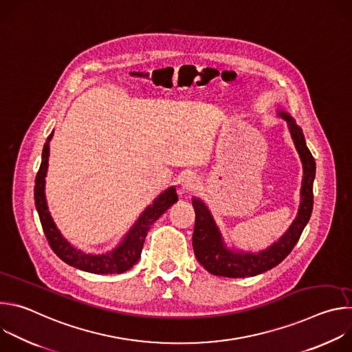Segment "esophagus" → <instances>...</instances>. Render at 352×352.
Masks as SVG:
<instances>
[{"instance_id":"esophagus-1","label":"esophagus","mask_w":352,"mask_h":352,"mask_svg":"<svg viewBox=\"0 0 352 352\" xmlns=\"http://www.w3.org/2000/svg\"><path fill=\"white\" fill-rule=\"evenodd\" d=\"M179 182H181L182 189L188 192V190L195 189V188L199 185V178H197L193 173H186V174L182 175V178H181Z\"/></svg>"}]
</instances>
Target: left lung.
<instances>
[{"instance_id":"left-lung-1","label":"left lung","mask_w":352,"mask_h":352,"mask_svg":"<svg viewBox=\"0 0 352 352\" xmlns=\"http://www.w3.org/2000/svg\"><path fill=\"white\" fill-rule=\"evenodd\" d=\"M289 125L291 136L304 164V181L300 189V205L298 216L288 231L270 248L259 254H241L228 250L221 239L219 228L202 200L192 199L195 209V228L192 235L193 252L197 262L209 273L221 277L241 278L265 273L281 263L294 249L314 209V179L316 163L307 147L304 132L284 111L278 113Z\"/></svg>"}]
</instances>
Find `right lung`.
<instances>
[{"mask_svg":"<svg viewBox=\"0 0 352 352\" xmlns=\"http://www.w3.org/2000/svg\"><path fill=\"white\" fill-rule=\"evenodd\" d=\"M52 138H53V133L47 138L44 143L41 164L37 171L36 185H34V204H36V209L40 217L43 231L45 234V238L50 246H52L54 254L61 261L83 272L96 273V274H117V273H124L129 270L140 258L142 248H143L144 238L147 235L148 228L152 227L153 223L178 200L175 188L173 186L164 190L155 200V202L143 212V214L139 217V220L136 221L133 228L129 231L124 242L117 249H114L113 252H109L106 255L85 254L82 250L75 249L71 243H68L63 238V235L56 227V223L53 221L52 216L48 213L45 195H44V182H45L44 178L48 167L50 140H52Z\"/></svg>","mask_w":352,"mask_h":352,"instance_id":"right-lung-1","label":"right lung"}]
</instances>
